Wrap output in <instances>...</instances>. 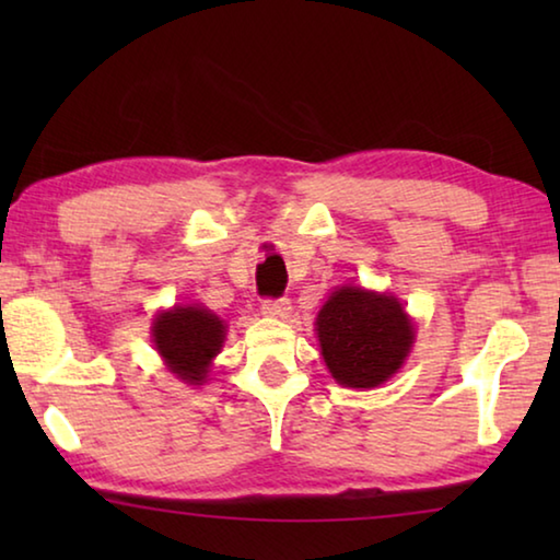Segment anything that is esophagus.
Wrapping results in <instances>:
<instances>
[{"label": "esophagus", "mask_w": 560, "mask_h": 560, "mask_svg": "<svg viewBox=\"0 0 560 560\" xmlns=\"http://www.w3.org/2000/svg\"><path fill=\"white\" fill-rule=\"evenodd\" d=\"M261 311L267 316H273V318H289L291 301L287 296H281V299H264L261 301Z\"/></svg>", "instance_id": "34e87169"}]
</instances>
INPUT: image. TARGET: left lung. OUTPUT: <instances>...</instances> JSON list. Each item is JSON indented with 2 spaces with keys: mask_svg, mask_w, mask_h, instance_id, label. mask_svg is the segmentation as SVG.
Returning a JSON list of instances; mask_svg holds the SVG:
<instances>
[{
  "mask_svg": "<svg viewBox=\"0 0 560 560\" xmlns=\"http://www.w3.org/2000/svg\"><path fill=\"white\" fill-rule=\"evenodd\" d=\"M316 330L330 375L346 387L385 383L415 340L400 301L355 287L338 289L326 301Z\"/></svg>",
  "mask_w": 560,
  "mask_h": 560,
  "instance_id": "8db88e82",
  "label": "left lung"
}]
</instances>
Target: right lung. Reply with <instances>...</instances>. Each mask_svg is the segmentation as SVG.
Segmentation results:
<instances>
[{"label":"right lung","mask_w":560,"mask_h":560,"mask_svg":"<svg viewBox=\"0 0 560 560\" xmlns=\"http://www.w3.org/2000/svg\"><path fill=\"white\" fill-rule=\"evenodd\" d=\"M153 340L179 381L202 385L224 343V324L207 308L177 306L153 320Z\"/></svg>","instance_id":"obj_1"}]
</instances>
